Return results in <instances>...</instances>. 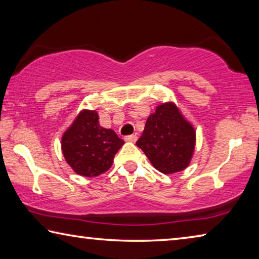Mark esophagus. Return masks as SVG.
Segmentation results:
<instances>
[{
    "mask_svg": "<svg viewBox=\"0 0 259 259\" xmlns=\"http://www.w3.org/2000/svg\"><path fill=\"white\" fill-rule=\"evenodd\" d=\"M137 135H129V136H125L124 137V140L125 142H130V143H135L136 140H137Z\"/></svg>",
    "mask_w": 259,
    "mask_h": 259,
    "instance_id": "34e87169",
    "label": "esophagus"
}]
</instances>
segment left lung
I'll use <instances>...</instances> for the list:
<instances>
[{"mask_svg": "<svg viewBox=\"0 0 259 259\" xmlns=\"http://www.w3.org/2000/svg\"><path fill=\"white\" fill-rule=\"evenodd\" d=\"M136 145L160 172H178L190 164L195 146V130L176 105L165 103L148 116Z\"/></svg>", "mask_w": 259, "mask_h": 259, "instance_id": "obj_1", "label": "left lung"}]
</instances>
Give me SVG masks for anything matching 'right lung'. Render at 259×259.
<instances>
[{
  "label": "right lung",
  "mask_w": 259,
  "mask_h": 259,
  "mask_svg": "<svg viewBox=\"0 0 259 259\" xmlns=\"http://www.w3.org/2000/svg\"><path fill=\"white\" fill-rule=\"evenodd\" d=\"M98 120L97 112L83 109L61 138L65 160L81 176L95 177L107 171L124 144L112 129L100 126Z\"/></svg>",
  "instance_id": "add662e5"
}]
</instances>
